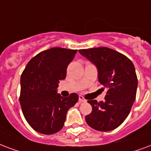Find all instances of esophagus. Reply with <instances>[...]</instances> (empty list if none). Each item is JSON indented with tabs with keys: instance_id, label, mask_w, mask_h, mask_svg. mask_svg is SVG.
Masks as SVG:
<instances>
[{
	"instance_id": "obj_1",
	"label": "esophagus",
	"mask_w": 151,
	"mask_h": 151,
	"mask_svg": "<svg viewBox=\"0 0 151 151\" xmlns=\"http://www.w3.org/2000/svg\"><path fill=\"white\" fill-rule=\"evenodd\" d=\"M78 101H79V103H83V102H86V99L84 98L82 96H79V99H78Z\"/></svg>"
}]
</instances>
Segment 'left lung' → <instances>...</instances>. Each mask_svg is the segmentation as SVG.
<instances>
[{
    "label": "left lung",
    "mask_w": 151,
    "mask_h": 151,
    "mask_svg": "<svg viewBox=\"0 0 151 151\" xmlns=\"http://www.w3.org/2000/svg\"><path fill=\"white\" fill-rule=\"evenodd\" d=\"M79 52L96 65L99 81L108 89L104 102L88 101L93 110L86 116V123L100 132L116 129L129 115L136 97L138 79L134 65L125 55L109 47Z\"/></svg>",
    "instance_id": "8db88e82"
}]
</instances>
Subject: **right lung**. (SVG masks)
<instances>
[{"mask_svg": "<svg viewBox=\"0 0 151 151\" xmlns=\"http://www.w3.org/2000/svg\"><path fill=\"white\" fill-rule=\"evenodd\" d=\"M78 50L52 47L28 62L20 78L19 103L30 126L39 133L52 134L64 126L66 113L78 101L77 93L63 97L57 93L68 65Z\"/></svg>", "mask_w": 151, "mask_h": 151, "instance_id": "1", "label": "right lung"}]
</instances>
